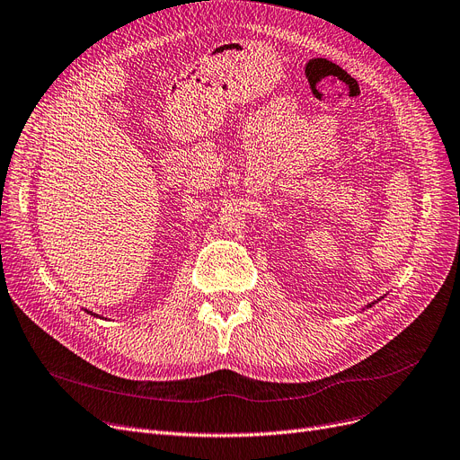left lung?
Wrapping results in <instances>:
<instances>
[{
    "mask_svg": "<svg viewBox=\"0 0 460 460\" xmlns=\"http://www.w3.org/2000/svg\"><path fill=\"white\" fill-rule=\"evenodd\" d=\"M377 301H381V299H377ZM377 301H373V303H369V305H367V307H373V305H376ZM367 307H366V309H367Z\"/></svg>",
    "mask_w": 460,
    "mask_h": 460,
    "instance_id": "8db88e82",
    "label": "left lung"
}]
</instances>
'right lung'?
Masks as SVG:
<instances>
[{
	"label": "right lung",
	"instance_id": "add662e5",
	"mask_svg": "<svg viewBox=\"0 0 460 460\" xmlns=\"http://www.w3.org/2000/svg\"><path fill=\"white\" fill-rule=\"evenodd\" d=\"M87 313H91V314H94V313H93V311H87Z\"/></svg>",
	"mask_w": 460,
	"mask_h": 460
}]
</instances>
